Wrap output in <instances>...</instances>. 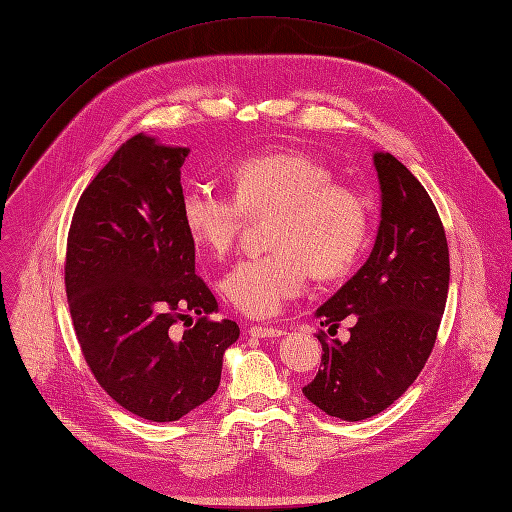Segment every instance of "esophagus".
<instances>
[{
	"instance_id": "obj_1",
	"label": "esophagus",
	"mask_w": 512,
	"mask_h": 512,
	"mask_svg": "<svg viewBox=\"0 0 512 512\" xmlns=\"http://www.w3.org/2000/svg\"><path fill=\"white\" fill-rule=\"evenodd\" d=\"M249 334H251L253 338H280V336H284L286 332H284L282 328H274V326H253V328L249 330Z\"/></svg>"
}]
</instances>
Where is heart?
<instances>
[{"mask_svg":"<svg viewBox=\"0 0 512 512\" xmlns=\"http://www.w3.org/2000/svg\"><path fill=\"white\" fill-rule=\"evenodd\" d=\"M232 197L207 184L180 193L182 222L199 247L224 255L234 245L242 213L274 211L270 253L236 263L224 278L230 303L251 317H272L319 280L344 276L367 238L361 197L332 182V170L311 153L280 149L240 159L230 168Z\"/></svg>","mask_w":512,"mask_h":512,"instance_id":"b5f03b06","label":"heart"}]
</instances>
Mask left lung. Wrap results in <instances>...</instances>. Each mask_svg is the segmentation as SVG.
I'll return each mask as SVG.
<instances>
[{
	"instance_id": "8db88e82",
	"label": "left lung",
	"mask_w": 512,
	"mask_h": 512,
	"mask_svg": "<svg viewBox=\"0 0 512 512\" xmlns=\"http://www.w3.org/2000/svg\"><path fill=\"white\" fill-rule=\"evenodd\" d=\"M382 220L361 270L317 309L335 335L356 324L346 343L319 330L321 369L303 394L326 415L361 421L388 409L417 380L432 355L448 297L444 226L421 182L390 153H373Z\"/></svg>"
}]
</instances>
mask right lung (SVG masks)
<instances>
[{
  "label": "right lung",
  "instance_id": "obj_1",
  "mask_svg": "<svg viewBox=\"0 0 512 512\" xmlns=\"http://www.w3.org/2000/svg\"><path fill=\"white\" fill-rule=\"evenodd\" d=\"M186 147L134 134L80 195L66 247L74 332L99 386L149 421H178L220 386L240 330L213 321L218 301L195 274L180 215ZM186 310L200 319L178 335Z\"/></svg>",
  "mask_w": 512,
  "mask_h": 512
}]
</instances>
